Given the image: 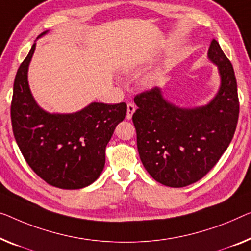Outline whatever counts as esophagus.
I'll return each mask as SVG.
<instances>
[{
	"label": "esophagus",
	"instance_id": "obj_1",
	"mask_svg": "<svg viewBox=\"0 0 251 251\" xmlns=\"http://www.w3.org/2000/svg\"><path fill=\"white\" fill-rule=\"evenodd\" d=\"M135 104L134 103H127V115H126V118L127 119H132V116L133 114L135 113Z\"/></svg>",
	"mask_w": 251,
	"mask_h": 251
}]
</instances>
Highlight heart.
I'll return each instance as SVG.
<instances>
[{
    "mask_svg": "<svg viewBox=\"0 0 251 251\" xmlns=\"http://www.w3.org/2000/svg\"><path fill=\"white\" fill-rule=\"evenodd\" d=\"M142 67V63H140L138 61H129V62H126L124 63V64L122 65V70L123 72L125 73H134L136 72V71H138ZM143 84L144 85H148V87H150V85H152L153 83H154V77H153L152 75H147L144 78H143Z\"/></svg>",
    "mask_w": 251,
    "mask_h": 251,
    "instance_id": "1",
    "label": "heart"
}]
</instances>
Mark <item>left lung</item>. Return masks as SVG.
I'll return each mask as SVG.
<instances>
[{"instance_id": "obj_1", "label": "left lung", "mask_w": 251, "mask_h": 251, "mask_svg": "<svg viewBox=\"0 0 251 251\" xmlns=\"http://www.w3.org/2000/svg\"><path fill=\"white\" fill-rule=\"evenodd\" d=\"M207 57L218 66L219 91L207 104L176 106L155 87L134 98L137 150L150 176L168 187H185L204 177L229 147L237 127L239 99L231 62L212 40Z\"/></svg>"}]
</instances>
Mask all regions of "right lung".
Listing matches in <instances>:
<instances>
[{"instance_id":"1","label":"right lung","mask_w":251,"mask_h":251,"mask_svg":"<svg viewBox=\"0 0 251 251\" xmlns=\"http://www.w3.org/2000/svg\"><path fill=\"white\" fill-rule=\"evenodd\" d=\"M35 50L33 44L14 78L11 103L14 137L30 168L47 184L62 189L83 188L101 175L106 145L116 126L126 117L127 106L125 102H91L72 114L44 110L28 82Z\"/></svg>"}]
</instances>
